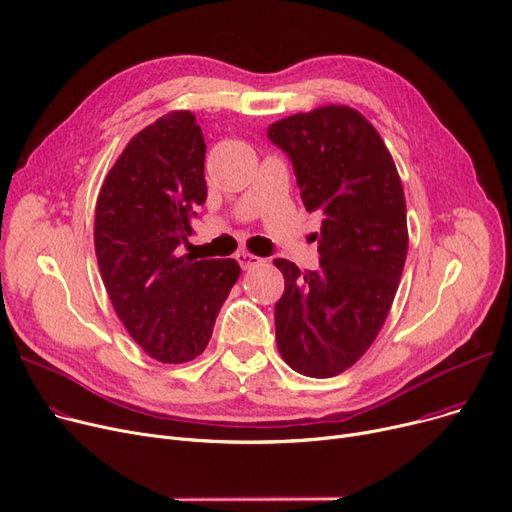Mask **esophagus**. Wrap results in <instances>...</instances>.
<instances>
[{
    "label": "esophagus",
    "mask_w": 512,
    "mask_h": 512,
    "mask_svg": "<svg viewBox=\"0 0 512 512\" xmlns=\"http://www.w3.org/2000/svg\"><path fill=\"white\" fill-rule=\"evenodd\" d=\"M236 261L240 263L242 270H249V267H257V265L263 263L261 257H257V255H253V253H247V251L236 253Z\"/></svg>",
    "instance_id": "1"
}]
</instances>
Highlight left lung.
Instances as JSON below:
<instances>
[{"instance_id":"8db88e82","label":"left lung","mask_w":512,"mask_h":512,"mask_svg":"<svg viewBox=\"0 0 512 512\" xmlns=\"http://www.w3.org/2000/svg\"><path fill=\"white\" fill-rule=\"evenodd\" d=\"M292 161L307 211L324 215L319 270L274 259L282 359L307 378L353 367L390 313L409 249L405 191L380 132L348 105H321L267 128Z\"/></svg>"}]
</instances>
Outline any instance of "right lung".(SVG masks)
<instances>
[{
	"label": "right lung",
	"mask_w": 512,
	"mask_h": 512,
	"mask_svg": "<svg viewBox=\"0 0 512 512\" xmlns=\"http://www.w3.org/2000/svg\"><path fill=\"white\" fill-rule=\"evenodd\" d=\"M205 141L176 110L134 134L107 172L95 207V253L116 315L161 363L199 357L232 286L234 259H193L178 245L207 199Z\"/></svg>",
	"instance_id": "obj_1"
}]
</instances>
